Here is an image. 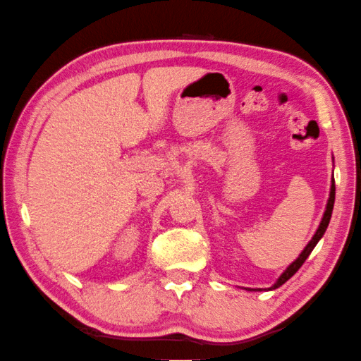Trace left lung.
Segmentation results:
<instances>
[{
    "instance_id": "obj_1",
    "label": "left lung",
    "mask_w": 361,
    "mask_h": 361,
    "mask_svg": "<svg viewBox=\"0 0 361 361\" xmlns=\"http://www.w3.org/2000/svg\"><path fill=\"white\" fill-rule=\"evenodd\" d=\"M334 195H336V187H334V179H333V184H331V192H329V200H328V204H326V211H324L323 219H322V222H320V226H318V230L315 232L314 238H312V240L309 241V245H307V246L304 247V251L299 254V257L296 259V261H294L285 271H283L281 276H280L279 280H276L275 285L271 286V288H269V289H276V288H280V286L283 285V283H286L289 279H291V276H293L294 274H296V271H298L300 267H302V264L305 262V259L309 257V254H310L312 251H314V247L317 246V243H318V241H320V238L324 235V232H326V228H328L331 214H333ZM250 291H251V289H250ZM254 291H256V289H254ZM257 291H262V289H257Z\"/></svg>"
}]
</instances>
